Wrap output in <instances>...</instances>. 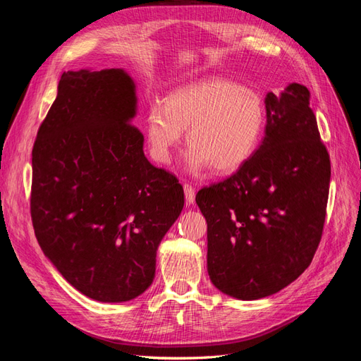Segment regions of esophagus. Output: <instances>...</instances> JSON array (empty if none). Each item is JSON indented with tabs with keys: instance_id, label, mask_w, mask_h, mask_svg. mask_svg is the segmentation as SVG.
I'll return each mask as SVG.
<instances>
[{
	"instance_id": "obj_1",
	"label": "esophagus",
	"mask_w": 361,
	"mask_h": 361,
	"mask_svg": "<svg viewBox=\"0 0 361 361\" xmlns=\"http://www.w3.org/2000/svg\"><path fill=\"white\" fill-rule=\"evenodd\" d=\"M183 192H185V200L187 203H194L195 200V188L192 187L191 183H183Z\"/></svg>"
}]
</instances>
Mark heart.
Here are the masks:
<instances>
[{
    "label": "heart",
    "instance_id": "heart-1",
    "mask_svg": "<svg viewBox=\"0 0 361 361\" xmlns=\"http://www.w3.org/2000/svg\"><path fill=\"white\" fill-rule=\"evenodd\" d=\"M265 105L257 92L241 84L212 78L173 90L162 104H152L146 133L152 155L162 164L188 129L187 162L197 171L238 170L251 158L265 126Z\"/></svg>",
    "mask_w": 361,
    "mask_h": 361
}]
</instances>
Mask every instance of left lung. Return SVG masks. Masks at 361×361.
I'll return each mask as SVG.
<instances>
[{
  "label": "left lung",
  "mask_w": 361,
  "mask_h": 361,
  "mask_svg": "<svg viewBox=\"0 0 361 361\" xmlns=\"http://www.w3.org/2000/svg\"><path fill=\"white\" fill-rule=\"evenodd\" d=\"M307 87L265 97V138L232 176L195 195L207 223V272L215 288L259 300L286 288L318 248L330 190V155Z\"/></svg>",
  "instance_id": "8db88e82"
}]
</instances>
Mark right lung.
Returning <instances> with one entry per match:
<instances>
[{"label": "right lung", "instance_id": "add662e5", "mask_svg": "<svg viewBox=\"0 0 361 361\" xmlns=\"http://www.w3.org/2000/svg\"><path fill=\"white\" fill-rule=\"evenodd\" d=\"M122 69L63 72L32 146L30 212L40 248L85 297L129 301L154 281L183 188L147 161Z\"/></svg>", "mask_w": 361, "mask_h": 361}]
</instances>
